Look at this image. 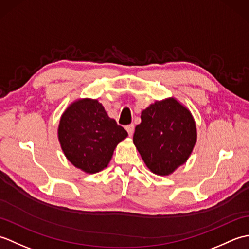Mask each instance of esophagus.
<instances>
[{"label":"esophagus","instance_id":"1","mask_svg":"<svg viewBox=\"0 0 249 249\" xmlns=\"http://www.w3.org/2000/svg\"><path fill=\"white\" fill-rule=\"evenodd\" d=\"M126 130H127V133H128V135L129 136H133V134H134V129H135V126H134V124H129V125H127L126 126Z\"/></svg>","mask_w":249,"mask_h":249}]
</instances>
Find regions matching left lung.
Returning a JSON list of instances; mask_svg holds the SVG:
<instances>
[{
  "instance_id": "left-lung-1",
  "label": "left lung",
  "mask_w": 249,
  "mask_h": 249,
  "mask_svg": "<svg viewBox=\"0 0 249 249\" xmlns=\"http://www.w3.org/2000/svg\"><path fill=\"white\" fill-rule=\"evenodd\" d=\"M196 140L195 121L189 111L169 98L151 105L141 113L134 143L150 170L168 176L187 160Z\"/></svg>"
}]
</instances>
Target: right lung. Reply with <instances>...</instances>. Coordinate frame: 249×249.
<instances>
[{
    "label": "right lung",
    "instance_id": "obj_1",
    "mask_svg": "<svg viewBox=\"0 0 249 249\" xmlns=\"http://www.w3.org/2000/svg\"><path fill=\"white\" fill-rule=\"evenodd\" d=\"M57 133L67 160L87 173H96L107 167L115 146L128 135L109 118L102 104L88 98L66 109Z\"/></svg>",
    "mask_w": 249,
    "mask_h": 249
}]
</instances>
